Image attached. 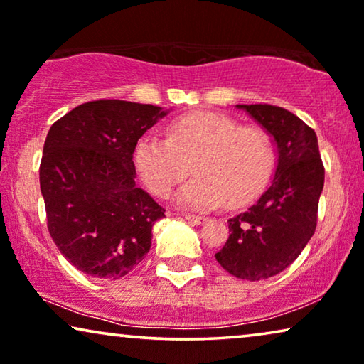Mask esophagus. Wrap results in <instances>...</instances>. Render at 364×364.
Masks as SVG:
<instances>
[{"label":"esophagus","mask_w":364,"mask_h":364,"mask_svg":"<svg viewBox=\"0 0 364 364\" xmlns=\"http://www.w3.org/2000/svg\"><path fill=\"white\" fill-rule=\"evenodd\" d=\"M183 218H186V220H188L191 223H193V225H200V223L205 222V217L191 215V213H186V215H183Z\"/></svg>","instance_id":"obj_1"}]
</instances>
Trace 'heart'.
Here are the masks:
<instances>
[{"instance_id":"1","label":"heart","mask_w":364,"mask_h":364,"mask_svg":"<svg viewBox=\"0 0 364 364\" xmlns=\"http://www.w3.org/2000/svg\"><path fill=\"white\" fill-rule=\"evenodd\" d=\"M132 159L144 186L157 197H167L191 166L193 177L178 191L176 202L205 210L222 200L237 207L255 197L273 172L275 146L265 129L198 111L173 119L166 139H139Z\"/></svg>"}]
</instances>
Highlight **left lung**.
Listing matches in <instances>:
<instances>
[{
  "mask_svg": "<svg viewBox=\"0 0 364 364\" xmlns=\"http://www.w3.org/2000/svg\"><path fill=\"white\" fill-rule=\"evenodd\" d=\"M270 134L277 152L275 173L265 192L228 218V240L217 262L242 280H265L296 260L316 228L325 168L311 127L283 107L237 104Z\"/></svg>",
  "mask_w": 364,
  "mask_h": 364,
  "instance_id": "obj_1",
  "label": "left lung"
}]
</instances>
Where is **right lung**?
<instances>
[{"mask_svg":"<svg viewBox=\"0 0 364 364\" xmlns=\"http://www.w3.org/2000/svg\"><path fill=\"white\" fill-rule=\"evenodd\" d=\"M171 109L129 101L74 107L49 129L39 183L48 230L66 260L117 280L144 260L164 208L136 186V142Z\"/></svg>","mask_w":364,"mask_h":364,"instance_id":"1","label":"right lung"}]
</instances>
